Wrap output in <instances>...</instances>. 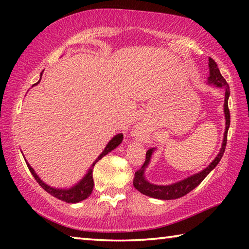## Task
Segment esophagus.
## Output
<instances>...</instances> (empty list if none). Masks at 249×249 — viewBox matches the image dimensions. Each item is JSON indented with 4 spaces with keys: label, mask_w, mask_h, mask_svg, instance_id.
<instances>
[{
    "label": "esophagus",
    "mask_w": 249,
    "mask_h": 249,
    "mask_svg": "<svg viewBox=\"0 0 249 249\" xmlns=\"http://www.w3.org/2000/svg\"><path fill=\"white\" fill-rule=\"evenodd\" d=\"M138 134H140V133H138Z\"/></svg>",
    "instance_id": "1"
}]
</instances>
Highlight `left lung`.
Masks as SVG:
<instances>
[{
  "instance_id": "8db88e82",
  "label": "left lung",
  "mask_w": 249,
  "mask_h": 249,
  "mask_svg": "<svg viewBox=\"0 0 249 249\" xmlns=\"http://www.w3.org/2000/svg\"><path fill=\"white\" fill-rule=\"evenodd\" d=\"M209 67H210L209 82L214 83L217 87H221V88L223 87L225 89L224 112H225V119H226V127H225L224 140H223V145L220 153H218L217 157L211 162V165L208 168H205L203 171L199 172V174L189 177V178L171 185H155L147 182L144 178V170L147 167V165L149 163L150 156L154 151L153 148H149L146 153V159L144 161V165L135 172L134 182H133L134 187L136 188L141 193H142V195L148 196L151 197H156V199H160V200H172V199H178V197L183 196L187 195V193L192 191L193 189L196 188L197 185L204 180L205 177L208 176L210 172L214 169V168H215V166L218 162H220L221 158L223 157V155H224V151L226 148V142H227V130H229L230 123H231V114L229 109V103H227V101H229V96H230V87L229 84H227L226 80L223 78L220 70H218L216 62L214 61L212 58L209 59Z\"/></svg>"
}]
</instances>
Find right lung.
<instances>
[{
    "label": "right lung",
    "mask_w": 249,
    "mask_h": 249,
    "mask_svg": "<svg viewBox=\"0 0 249 249\" xmlns=\"http://www.w3.org/2000/svg\"><path fill=\"white\" fill-rule=\"evenodd\" d=\"M39 81H40V80H39ZM39 81L37 83H39ZM37 83H35V84H37ZM122 141H123V135H122V134H117L116 136L113 137L111 142H109L107 144V146L105 147L103 153L101 154L98 157V159H96L95 161L93 162L92 168L89 170V172H88L87 176L84 177V178L81 181H80V182L77 185H74V187L71 188V189H68V190H62V189H61V190H59V189H53L52 187H49V185L44 183L43 181L39 179V177L35 174V171H34L33 168L28 165L27 161H26V165L28 167L29 171H31L32 175L34 176V178H35V180L39 183L40 187L43 188L45 191H47L53 196L57 197V199H59V200L67 202V203H77V202H80V201H82L84 199H87V197L91 195L92 190H93L94 181H93V177H92V169H93L95 163L98 162L101 158L104 157L105 155L108 154L109 151L116 148V147L121 144Z\"/></svg>",
    "instance_id": "add662e5"
}]
</instances>
